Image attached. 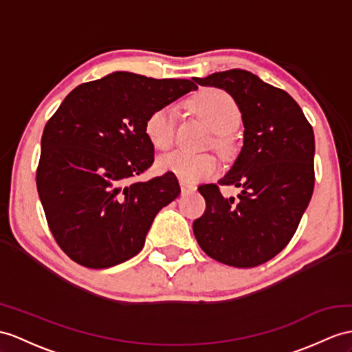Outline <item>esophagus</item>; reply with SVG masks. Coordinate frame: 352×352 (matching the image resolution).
Here are the masks:
<instances>
[{
  "label": "esophagus",
  "instance_id": "obj_1",
  "mask_svg": "<svg viewBox=\"0 0 352 352\" xmlns=\"http://www.w3.org/2000/svg\"><path fill=\"white\" fill-rule=\"evenodd\" d=\"M181 188H182V192L186 194V192H194L197 190L195 185H191V184H186V182H181Z\"/></svg>",
  "mask_w": 352,
  "mask_h": 352
}]
</instances>
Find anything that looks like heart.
<instances>
[{"instance_id": "obj_1", "label": "heart", "mask_w": 352, "mask_h": 352, "mask_svg": "<svg viewBox=\"0 0 352 352\" xmlns=\"http://www.w3.org/2000/svg\"><path fill=\"white\" fill-rule=\"evenodd\" d=\"M190 107L197 116L209 125L217 134L218 142L224 140L226 134L233 131L241 122V109L228 94L219 89H206L190 101ZM176 109L161 106L151 111L144 122V134L155 149L166 151L175 140ZM157 168L161 173H170L182 182H199L215 175L218 162L209 153H190L175 151L157 160Z\"/></svg>"}]
</instances>
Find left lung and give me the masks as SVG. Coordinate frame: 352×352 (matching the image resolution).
<instances>
[{
  "label": "left lung",
  "instance_id": "1",
  "mask_svg": "<svg viewBox=\"0 0 352 352\" xmlns=\"http://www.w3.org/2000/svg\"><path fill=\"white\" fill-rule=\"evenodd\" d=\"M195 82L228 92L245 131L241 153L218 181L242 191L227 199L215 184L199 186L206 210L194 221V236L210 258L255 267L288 245L311 201L314 130L289 94L251 72L233 68Z\"/></svg>",
  "mask_w": 352,
  "mask_h": 352
}]
</instances>
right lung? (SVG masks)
I'll return each mask as SVG.
<instances>
[{"instance_id":"add662e5","label":"right lung","mask_w":352,"mask_h":352,"mask_svg":"<svg viewBox=\"0 0 352 352\" xmlns=\"http://www.w3.org/2000/svg\"><path fill=\"white\" fill-rule=\"evenodd\" d=\"M186 79L115 72L74 88L41 135L37 191L59 248L107 269L142 251L157 213L181 194L176 176H135L153 162L151 111L195 91Z\"/></svg>"}]
</instances>
